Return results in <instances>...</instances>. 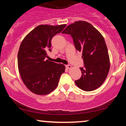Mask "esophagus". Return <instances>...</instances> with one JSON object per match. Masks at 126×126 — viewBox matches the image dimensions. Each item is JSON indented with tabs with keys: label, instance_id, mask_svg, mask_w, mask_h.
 I'll use <instances>...</instances> for the list:
<instances>
[{
	"label": "esophagus",
	"instance_id": "34e87169",
	"mask_svg": "<svg viewBox=\"0 0 126 126\" xmlns=\"http://www.w3.org/2000/svg\"><path fill=\"white\" fill-rule=\"evenodd\" d=\"M66 68H67V69H71L72 66H71V65H70V64H68V65H66Z\"/></svg>",
	"mask_w": 126,
	"mask_h": 126
}]
</instances>
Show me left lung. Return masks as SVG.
I'll use <instances>...</instances> for the list:
<instances>
[{
    "label": "left lung",
    "instance_id": "1",
    "mask_svg": "<svg viewBox=\"0 0 126 126\" xmlns=\"http://www.w3.org/2000/svg\"><path fill=\"white\" fill-rule=\"evenodd\" d=\"M63 34H70L75 48L82 52L84 67H80L81 78L76 85L85 91L97 89L105 81L110 68L108 49L103 36L91 24L76 21L68 25Z\"/></svg>",
    "mask_w": 126,
    "mask_h": 126
}]
</instances>
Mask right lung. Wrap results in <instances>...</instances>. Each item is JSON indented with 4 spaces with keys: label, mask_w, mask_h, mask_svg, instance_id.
Segmentation results:
<instances>
[{
    "label": "right lung",
    "mask_w": 126,
    "mask_h": 126,
    "mask_svg": "<svg viewBox=\"0 0 126 126\" xmlns=\"http://www.w3.org/2000/svg\"><path fill=\"white\" fill-rule=\"evenodd\" d=\"M66 25H40L30 32L22 41L18 54L19 74L27 88L37 95H47L58 85L65 71L63 64L46 60L51 51V40Z\"/></svg>",
    "instance_id": "1"
}]
</instances>
